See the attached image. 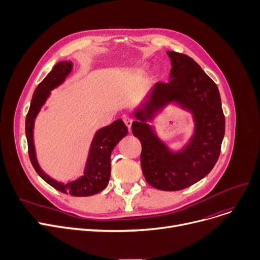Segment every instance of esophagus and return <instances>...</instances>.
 <instances>
[{"mask_svg": "<svg viewBox=\"0 0 260 260\" xmlns=\"http://www.w3.org/2000/svg\"><path fill=\"white\" fill-rule=\"evenodd\" d=\"M123 121H124L125 125L128 127L129 132H131V126H132V123H133V119L131 117H124V119H123Z\"/></svg>", "mask_w": 260, "mask_h": 260, "instance_id": "1", "label": "esophagus"}]
</instances>
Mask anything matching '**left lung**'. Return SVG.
Wrapping results in <instances>:
<instances>
[{"mask_svg": "<svg viewBox=\"0 0 260 260\" xmlns=\"http://www.w3.org/2000/svg\"><path fill=\"white\" fill-rule=\"evenodd\" d=\"M167 53L172 65L169 82H158L135 107L132 131L142 145L141 168L147 183L161 190H179L213 170L220 155L225 120L215 82L186 54ZM169 105L189 112L194 122L192 135L179 150L172 149L151 124Z\"/></svg>", "mask_w": 260, "mask_h": 260, "instance_id": "8db88e82", "label": "left lung"}]
</instances>
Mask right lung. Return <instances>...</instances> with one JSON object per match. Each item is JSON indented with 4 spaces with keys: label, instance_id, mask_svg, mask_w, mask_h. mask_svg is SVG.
I'll list each match as a JSON object with an SVG mask.
<instances>
[{
    "label": "right lung",
    "instance_id": "right-lung-1",
    "mask_svg": "<svg viewBox=\"0 0 260 260\" xmlns=\"http://www.w3.org/2000/svg\"><path fill=\"white\" fill-rule=\"evenodd\" d=\"M72 61H60L51 72L37 86L25 121V134L28 143V154L36 172L49 185L64 194L76 197H86L100 193L108 184L111 177V155L115 146L125 137L128 129L122 119L115 120L109 125L103 126L94 133L83 170V175L67 183L51 178L41 169L37 158L34 140L35 121L51 94V90L63 84L73 72Z\"/></svg>",
    "mask_w": 260,
    "mask_h": 260
}]
</instances>
